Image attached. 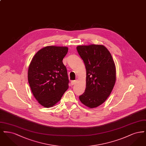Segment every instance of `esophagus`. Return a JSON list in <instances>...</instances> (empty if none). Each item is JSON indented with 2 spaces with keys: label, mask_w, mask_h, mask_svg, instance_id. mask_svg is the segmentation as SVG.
Segmentation results:
<instances>
[{
  "label": "esophagus",
  "mask_w": 146,
  "mask_h": 146,
  "mask_svg": "<svg viewBox=\"0 0 146 146\" xmlns=\"http://www.w3.org/2000/svg\"><path fill=\"white\" fill-rule=\"evenodd\" d=\"M76 83V80H73V81H72L71 82V84L72 85H75Z\"/></svg>",
  "instance_id": "1"
}]
</instances>
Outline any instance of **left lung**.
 I'll use <instances>...</instances> for the list:
<instances>
[{"mask_svg":"<svg viewBox=\"0 0 146 146\" xmlns=\"http://www.w3.org/2000/svg\"><path fill=\"white\" fill-rule=\"evenodd\" d=\"M76 49L86 70V89L79 100L85 106L94 108L110 95L116 80L115 66L111 53L104 45H80Z\"/></svg>","mask_w":146,"mask_h":146,"instance_id":"left-lung-1","label":"left lung"}]
</instances>
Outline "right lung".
<instances>
[{"label":"right lung","mask_w":146,"mask_h":146,"mask_svg":"<svg viewBox=\"0 0 146 146\" xmlns=\"http://www.w3.org/2000/svg\"><path fill=\"white\" fill-rule=\"evenodd\" d=\"M68 48L48 46L33 57L28 70V80L33 96L44 107L56 104L68 88L69 80L63 58Z\"/></svg>","instance_id":"right-lung-1"}]
</instances>
